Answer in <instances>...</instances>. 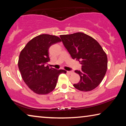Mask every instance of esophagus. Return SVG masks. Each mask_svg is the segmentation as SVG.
<instances>
[{
    "label": "esophagus",
    "mask_w": 126,
    "mask_h": 126,
    "mask_svg": "<svg viewBox=\"0 0 126 126\" xmlns=\"http://www.w3.org/2000/svg\"><path fill=\"white\" fill-rule=\"evenodd\" d=\"M73 71H67V73L69 74V75H71V74L73 73Z\"/></svg>",
    "instance_id": "obj_1"
}]
</instances>
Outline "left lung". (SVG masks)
Returning a JSON list of instances; mask_svg holds the SVG:
<instances>
[{"mask_svg": "<svg viewBox=\"0 0 126 126\" xmlns=\"http://www.w3.org/2000/svg\"><path fill=\"white\" fill-rule=\"evenodd\" d=\"M60 38L72 58L78 60L82 65L80 70H75L80 80L73 84L74 87L84 92L96 88L107 69V56L100 45L83 32L61 35Z\"/></svg>", "mask_w": 126, "mask_h": 126, "instance_id": "1", "label": "left lung"}]
</instances>
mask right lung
<instances>
[{"mask_svg":"<svg viewBox=\"0 0 126 126\" xmlns=\"http://www.w3.org/2000/svg\"><path fill=\"white\" fill-rule=\"evenodd\" d=\"M61 39L55 35L41 34L30 40L20 51L18 68L22 79L31 90L38 94H46L54 90L58 76L66 73L45 64L50 61L49 49Z\"/></svg>","mask_w":126,"mask_h":126,"instance_id":"1","label":"right lung"}]
</instances>
